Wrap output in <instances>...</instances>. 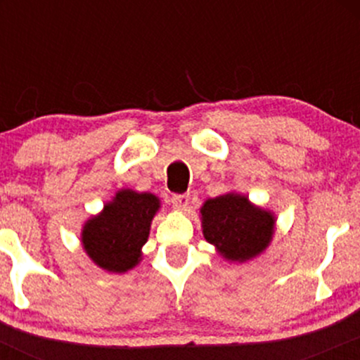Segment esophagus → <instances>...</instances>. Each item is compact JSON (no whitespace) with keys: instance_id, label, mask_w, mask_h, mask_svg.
Instances as JSON below:
<instances>
[{"instance_id":"esophagus-1","label":"esophagus","mask_w":360,"mask_h":360,"mask_svg":"<svg viewBox=\"0 0 360 360\" xmlns=\"http://www.w3.org/2000/svg\"><path fill=\"white\" fill-rule=\"evenodd\" d=\"M172 205L177 210H186L189 205V194H174L172 196Z\"/></svg>"}]
</instances>
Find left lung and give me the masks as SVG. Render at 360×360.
I'll return each mask as SVG.
<instances>
[{
    "label": "left lung",
    "instance_id": "left-lung-1",
    "mask_svg": "<svg viewBox=\"0 0 360 360\" xmlns=\"http://www.w3.org/2000/svg\"><path fill=\"white\" fill-rule=\"evenodd\" d=\"M200 217L206 242L229 262L255 259L274 237L276 214L240 193L210 198L200 208Z\"/></svg>",
    "mask_w": 360,
    "mask_h": 360
}]
</instances>
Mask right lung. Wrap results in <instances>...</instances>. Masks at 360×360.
Masks as SVG:
<instances>
[{
    "mask_svg": "<svg viewBox=\"0 0 360 360\" xmlns=\"http://www.w3.org/2000/svg\"><path fill=\"white\" fill-rule=\"evenodd\" d=\"M159 210L160 200L155 194L120 189L100 213L82 225L81 243L86 255L100 269L113 274L134 269L142 260V247Z\"/></svg>",
    "mask_w": 360,
    "mask_h": 360,
    "instance_id": "1",
    "label": "right lung"
}]
</instances>
